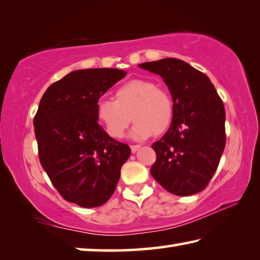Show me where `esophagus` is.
Returning <instances> with one entry per match:
<instances>
[{
	"mask_svg": "<svg viewBox=\"0 0 260 260\" xmlns=\"http://www.w3.org/2000/svg\"><path fill=\"white\" fill-rule=\"evenodd\" d=\"M141 147L139 146V144H135V146H131V150H132V152H133V153H135L136 151H138L139 150V149H140Z\"/></svg>",
	"mask_w": 260,
	"mask_h": 260,
	"instance_id": "34e87169",
	"label": "esophagus"
}]
</instances>
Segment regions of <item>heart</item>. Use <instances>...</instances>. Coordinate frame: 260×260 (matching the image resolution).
I'll use <instances>...</instances> for the list:
<instances>
[{
  "mask_svg": "<svg viewBox=\"0 0 260 260\" xmlns=\"http://www.w3.org/2000/svg\"><path fill=\"white\" fill-rule=\"evenodd\" d=\"M174 105L165 89L148 80H131L114 90V101L100 99L96 103V117L113 139L124 136L131 121L133 140H146L152 133L161 135L173 121Z\"/></svg>",
  "mask_w": 260,
  "mask_h": 260,
  "instance_id": "heart-1",
  "label": "heart"
}]
</instances>
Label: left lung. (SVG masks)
I'll return each instance as SVG.
<instances>
[{
  "label": "left lung",
  "mask_w": 260,
  "mask_h": 260,
  "mask_svg": "<svg viewBox=\"0 0 260 260\" xmlns=\"http://www.w3.org/2000/svg\"><path fill=\"white\" fill-rule=\"evenodd\" d=\"M160 76L173 100V121L151 146L150 173L167 191L190 196L205 189L226 144L225 108L208 76L186 61L164 58L139 64Z\"/></svg>",
  "instance_id": "1"
}]
</instances>
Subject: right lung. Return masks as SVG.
<instances>
[{
    "label": "right lung",
    "mask_w": 260,
    "mask_h": 260,
    "mask_svg": "<svg viewBox=\"0 0 260 260\" xmlns=\"http://www.w3.org/2000/svg\"><path fill=\"white\" fill-rule=\"evenodd\" d=\"M126 73L105 68L70 72L46 90L34 117L43 170L64 200L82 208L107 203L131 155L96 117L101 96Z\"/></svg>",
    "instance_id": "right-lung-1"
}]
</instances>
